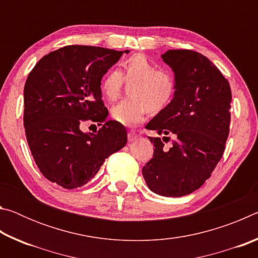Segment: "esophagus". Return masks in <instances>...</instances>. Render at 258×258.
<instances>
[{
    "mask_svg": "<svg viewBox=\"0 0 258 258\" xmlns=\"http://www.w3.org/2000/svg\"><path fill=\"white\" fill-rule=\"evenodd\" d=\"M139 137L140 135L137 132H134V131H130V132L127 133V139L130 142H133V141H135V140H138Z\"/></svg>",
    "mask_w": 258,
    "mask_h": 258,
    "instance_id": "esophagus-1",
    "label": "esophagus"
}]
</instances>
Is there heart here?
<instances>
[{"instance_id":"b5f03b06","label":"heart","mask_w":258,"mask_h":258,"mask_svg":"<svg viewBox=\"0 0 258 258\" xmlns=\"http://www.w3.org/2000/svg\"><path fill=\"white\" fill-rule=\"evenodd\" d=\"M123 78L134 81L130 86L132 97L112 107L111 115L117 123L132 127L145 120L149 111H160L171 102L176 92V81L171 73L159 67L142 53L132 54L121 61V72L111 71L102 78L100 89L108 100L118 97Z\"/></svg>"}]
</instances>
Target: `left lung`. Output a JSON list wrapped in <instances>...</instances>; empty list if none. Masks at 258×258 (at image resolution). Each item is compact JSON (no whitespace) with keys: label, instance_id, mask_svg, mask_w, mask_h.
<instances>
[{"label":"left lung","instance_id":"8db88e82","mask_svg":"<svg viewBox=\"0 0 258 258\" xmlns=\"http://www.w3.org/2000/svg\"><path fill=\"white\" fill-rule=\"evenodd\" d=\"M161 59L174 72L176 92L146 128L154 156L142 168L149 189L164 197H182L199 189L221 160L231 121L230 84L206 56L191 50H168ZM174 138L169 150L162 141Z\"/></svg>","mask_w":258,"mask_h":258}]
</instances>
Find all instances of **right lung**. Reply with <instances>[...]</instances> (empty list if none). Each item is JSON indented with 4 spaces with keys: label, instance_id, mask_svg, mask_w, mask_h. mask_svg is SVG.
<instances>
[{
    "label": "right lung",
    "instance_id": "right-lung-1",
    "mask_svg": "<svg viewBox=\"0 0 258 258\" xmlns=\"http://www.w3.org/2000/svg\"><path fill=\"white\" fill-rule=\"evenodd\" d=\"M123 53L99 46H63L43 56L27 77L24 126L29 149L43 175L64 189L86 184L104 159L127 142L124 126L107 120L100 89L103 75ZM85 121L103 127L85 134Z\"/></svg>",
    "mask_w": 258,
    "mask_h": 258
}]
</instances>
